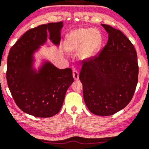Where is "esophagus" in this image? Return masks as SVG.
Here are the masks:
<instances>
[{"mask_svg":"<svg viewBox=\"0 0 149 149\" xmlns=\"http://www.w3.org/2000/svg\"><path fill=\"white\" fill-rule=\"evenodd\" d=\"M72 75L75 80H77V79H79V72H78V71H77V70H74V71H73Z\"/></svg>","mask_w":149,"mask_h":149,"instance_id":"34e87169","label":"esophagus"}]
</instances>
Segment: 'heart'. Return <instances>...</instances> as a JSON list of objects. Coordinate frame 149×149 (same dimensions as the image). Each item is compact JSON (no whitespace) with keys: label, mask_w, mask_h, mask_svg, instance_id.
I'll list each match as a JSON object with an SVG mask.
<instances>
[{"label":"heart","mask_w":149,"mask_h":149,"mask_svg":"<svg viewBox=\"0 0 149 149\" xmlns=\"http://www.w3.org/2000/svg\"><path fill=\"white\" fill-rule=\"evenodd\" d=\"M102 35L96 28L74 30L65 41V49L72 54L79 52L81 60H89L99 52L102 44Z\"/></svg>","instance_id":"1"}]
</instances>
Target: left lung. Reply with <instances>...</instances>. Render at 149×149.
Masks as SVG:
<instances>
[{
	"instance_id": "8db88e82",
	"label": "left lung",
	"mask_w": 149,
	"mask_h": 149,
	"mask_svg": "<svg viewBox=\"0 0 149 149\" xmlns=\"http://www.w3.org/2000/svg\"><path fill=\"white\" fill-rule=\"evenodd\" d=\"M109 34L100 55L83 62L79 79L87 108L99 116H110L132 100L138 83L139 66L134 45L119 30L102 24Z\"/></svg>"
}]
</instances>
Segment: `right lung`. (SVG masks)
Returning a JSON list of instances; mask_svg holds the SVG:
<instances>
[{"mask_svg": "<svg viewBox=\"0 0 149 149\" xmlns=\"http://www.w3.org/2000/svg\"><path fill=\"white\" fill-rule=\"evenodd\" d=\"M63 22L41 25L30 29L11 47L7 60L8 86L17 107L28 114L47 118L57 114L65 94L74 81L70 68L61 70L43 60L34 68L35 54L49 39L60 45Z\"/></svg>", "mask_w": 149, "mask_h": 149, "instance_id": "add662e5", "label": "right lung"}]
</instances>
